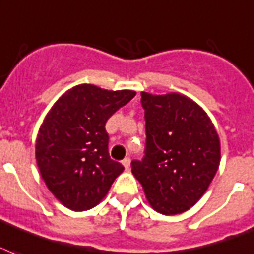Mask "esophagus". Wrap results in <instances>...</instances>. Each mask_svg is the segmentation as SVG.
<instances>
[{
    "mask_svg": "<svg viewBox=\"0 0 254 254\" xmlns=\"http://www.w3.org/2000/svg\"><path fill=\"white\" fill-rule=\"evenodd\" d=\"M123 165L125 166V169H129V166H130V158L127 157V158H124L123 160Z\"/></svg>",
    "mask_w": 254,
    "mask_h": 254,
    "instance_id": "34e87169",
    "label": "esophagus"
}]
</instances>
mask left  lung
<instances>
[{"mask_svg":"<svg viewBox=\"0 0 254 254\" xmlns=\"http://www.w3.org/2000/svg\"><path fill=\"white\" fill-rule=\"evenodd\" d=\"M145 110V156L131 173L156 212L172 216L200 200L220 165V138L200 105L179 94L141 93Z\"/></svg>","mask_w":254,"mask_h":254,"instance_id":"obj_1","label":"left lung"}]
</instances>
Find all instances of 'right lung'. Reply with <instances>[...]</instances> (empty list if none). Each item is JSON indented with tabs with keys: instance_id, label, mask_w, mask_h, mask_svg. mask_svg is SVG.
<instances>
[{
	"instance_id": "obj_1",
	"label": "right lung",
	"mask_w": 254,
	"mask_h": 254,
	"mask_svg": "<svg viewBox=\"0 0 254 254\" xmlns=\"http://www.w3.org/2000/svg\"><path fill=\"white\" fill-rule=\"evenodd\" d=\"M135 96L82 84L69 89L46 114L36 141L41 177L64 206L82 212L106 196L124 166L112 160L105 124Z\"/></svg>"
}]
</instances>
